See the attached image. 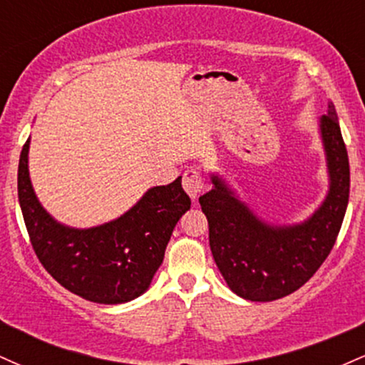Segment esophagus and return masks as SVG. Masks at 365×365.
<instances>
[{
	"label": "esophagus",
	"mask_w": 365,
	"mask_h": 365,
	"mask_svg": "<svg viewBox=\"0 0 365 365\" xmlns=\"http://www.w3.org/2000/svg\"><path fill=\"white\" fill-rule=\"evenodd\" d=\"M182 185L185 188V192L190 199H197L204 190V177L199 170L188 168L185 173H183Z\"/></svg>",
	"instance_id": "34e87169"
}]
</instances>
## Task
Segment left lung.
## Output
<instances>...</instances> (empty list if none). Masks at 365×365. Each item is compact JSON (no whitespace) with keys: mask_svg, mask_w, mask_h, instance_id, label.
<instances>
[{"mask_svg":"<svg viewBox=\"0 0 365 365\" xmlns=\"http://www.w3.org/2000/svg\"><path fill=\"white\" fill-rule=\"evenodd\" d=\"M321 135L328 158L329 194L305 223H262L217 177H212L215 188L199 197L217 269L242 299L271 302L299 290L336 242L349 204L350 166L333 103L321 118Z\"/></svg>","mask_w":365,"mask_h":365,"instance_id":"8db88e82","label":"left lung"}]
</instances>
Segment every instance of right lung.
<instances>
[{
	"mask_svg": "<svg viewBox=\"0 0 365 365\" xmlns=\"http://www.w3.org/2000/svg\"><path fill=\"white\" fill-rule=\"evenodd\" d=\"M29 142L19 163V202L32 249L66 290L98 304H123L149 288L175 225L190 209L182 177L154 187L118 220L89 230L63 226L44 211L31 185Z\"/></svg>",
	"mask_w": 365,
	"mask_h": 365,
	"instance_id": "1",
	"label": "right lung"
}]
</instances>
